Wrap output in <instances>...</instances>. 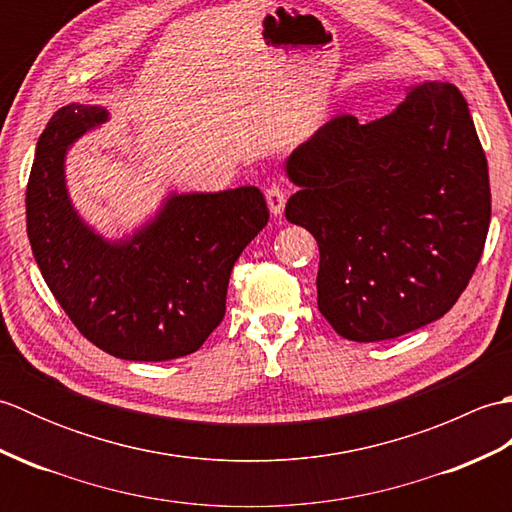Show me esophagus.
Listing matches in <instances>:
<instances>
[{"label":"esophagus","instance_id":"obj_1","mask_svg":"<svg viewBox=\"0 0 512 512\" xmlns=\"http://www.w3.org/2000/svg\"><path fill=\"white\" fill-rule=\"evenodd\" d=\"M266 202H268L270 213L281 215V213H284V206H286V189L281 187V184L273 182L266 189Z\"/></svg>","mask_w":512,"mask_h":512}]
</instances>
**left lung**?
Here are the masks:
<instances>
[{
  "label": "left lung",
  "mask_w": 512,
  "mask_h": 512,
  "mask_svg": "<svg viewBox=\"0 0 512 512\" xmlns=\"http://www.w3.org/2000/svg\"><path fill=\"white\" fill-rule=\"evenodd\" d=\"M286 171L299 187L286 217L317 239L319 310L343 339H396L455 306L491 222L486 156L455 85H418L365 125L334 116Z\"/></svg>",
  "instance_id": "8db88e82"
}]
</instances>
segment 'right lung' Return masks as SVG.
<instances>
[{"mask_svg":"<svg viewBox=\"0 0 512 512\" xmlns=\"http://www.w3.org/2000/svg\"><path fill=\"white\" fill-rule=\"evenodd\" d=\"M107 112L65 105L37 140L26 189L32 255L85 339L125 361H169L200 350L222 323L231 270L268 224L257 187L171 195L127 242H105L68 200L65 151Z\"/></svg>","mask_w":512,"mask_h":512,"instance_id":"right-lung-1","label":"right lung"}]
</instances>
